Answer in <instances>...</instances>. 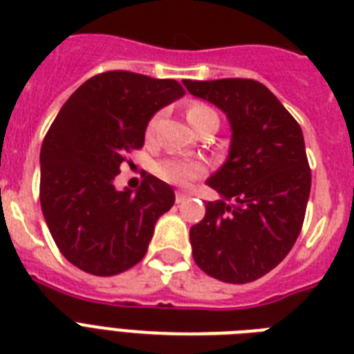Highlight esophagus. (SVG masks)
I'll use <instances>...</instances> for the list:
<instances>
[{
  "label": "esophagus",
  "instance_id": "34e87169",
  "mask_svg": "<svg viewBox=\"0 0 354 354\" xmlns=\"http://www.w3.org/2000/svg\"><path fill=\"white\" fill-rule=\"evenodd\" d=\"M187 198H189V192H187V191H176V203L185 202Z\"/></svg>",
  "mask_w": 354,
  "mask_h": 354
}]
</instances>
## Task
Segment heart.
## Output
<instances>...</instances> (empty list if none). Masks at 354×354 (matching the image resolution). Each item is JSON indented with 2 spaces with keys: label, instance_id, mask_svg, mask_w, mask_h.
Returning <instances> with one entry per match:
<instances>
[{
  "label": "heart",
  "instance_id": "b5f03b06",
  "mask_svg": "<svg viewBox=\"0 0 354 354\" xmlns=\"http://www.w3.org/2000/svg\"><path fill=\"white\" fill-rule=\"evenodd\" d=\"M205 112H211V109L207 105H202V103H194L187 111V120H189V123L196 122L198 118ZM149 129H152V125ZM156 172L165 182L174 183V185H189L192 180H196L205 172V165L198 160H192V158L171 156L158 163Z\"/></svg>",
  "mask_w": 354,
  "mask_h": 354
}]
</instances>
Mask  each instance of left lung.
Instances as JSON below:
<instances>
[{"label":"left lung","instance_id":"obj_1","mask_svg":"<svg viewBox=\"0 0 354 354\" xmlns=\"http://www.w3.org/2000/svg\"><path fill=\"white\" fill-rule=\"evenodd\" d=\"M183 85L212 103L231 125L223 165L207 178L220 194L191 227L192 257L209 277L249 283L280 263L300 234L311 171L297 120L254 80H212Z\"/></svg>","mask_w":354,"mask_h":354}]
</instances>
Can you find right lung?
Listing matches in <instances>:
<instances>
[{
  "label": "right lung",
  "mask_w": 354,
  "mask_h": 354,
  "mask_svg": "<svg viewBox=\"0 0 354 354\" xmlns=\"http://www.w3.org/2000/svg\"><path fill=\"white\" fill-rule=\"evenodd\" d=\"M183 94L174 80L112 71L87 80L57 112L39 152V202L57 249L82 271L112 277L145 257L174 191L152 174L120 191L114 178L125 154L143 147L152 116Z\"/></svg>",
  "instance_id": "add662e5"
}]
</instances>
